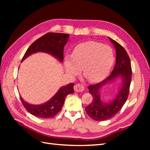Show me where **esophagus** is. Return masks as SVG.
Instances as JSON below:
<instances>
[{"label":"esophagus","mask_w":150,"mask_h":150,"mask_svg":"<svg viewBox=\"0 0 150 150\" xmlns=\"http://www.w3.org/2000/svg\"><path fill=\"white\" fill-rule=\"evenodd\" d=\"M74 90L75 91H77V92H82L84 90V86L83 84L78 83V84L75 85Z\"/></svg>","instance_id":"esophagus-1"}]
</instances>
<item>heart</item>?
Returning a JSON list of instances; mask_svg holds the SVG:
<instances>
[{"instance_id":"obj_1","label":"heart","mask_w":150,"mask_h":150,"mask_svg":"<svg viewBox=\"0 0 150 150\" xmlns=\"http://www.w3.org/2000/svg\"><path fill=\"white\" fill-rule=\"evenodd\" d=\"M113 62V52L109 46L88 41L76 46L72 55L66 57L64 64L70 75H77L83 68L85 77L96 82L106 77Z\"/></svg>"}]
</instances>
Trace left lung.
Instances as JSON below:
<instances>
[{
  "mask_svg": "<svg viewBox=\"0 0 150 150\" xmlns=\"http://www.w3.org/2000/svg\"><path fill=\"white\" fill-rule=\"evenodd\" d=\"M116 49V64L112 72L104 80L88 86L89 92L93 97L91 103L86 107L85 110L89 117L97 121L106 120L115 117L122 109L128 97L130 84L132 81V66L129 57L125 49L110 38ZM120 76L123 79V85L116 99L110 103H104L100 100L98 90L106 82Z\"/></svg>",
  "mask_w": 150,
  "mask_h": 150,
  "instance_id": "obj_1",
  "label": "left lung"
}]
</instances>
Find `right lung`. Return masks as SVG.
<instances>
[{"label": "right lung", "instance_id": "add662e5", "mask_svg": "<svg viewBox=\"0 0 150 150\" xmlns=\"http://www.w3.org/2000/svg\"><path fill=\"white\" fill-rule=\"evenodd\" d=\"M69 36V34L66 33H47L31 44L22 57V61L32 53L42 52L51 54L62 62L64 59V47L68 42ZM73 86L74 84L71 83L62 87L49 101L40 105L30 104L21 97L20 98L25 109L31 115L44 119L52 118L61 110L67 95L74 93Z\"/></svg>", "mask_w": 150, "mask_h": 150}]
</instances>
